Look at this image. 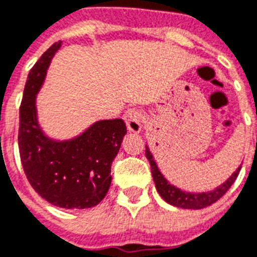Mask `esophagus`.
I'll list each match as a JSON object with an SVG mask.
<instances>
[{"instance_id":"1","label":"esophagus","mask_w":257,"mask_h":257,"mask_svg":"<svg viewBox=\"0 0 257 257\" xmlns=\"http://www.w3.org/2000/svg\"><path fill=\"white\" fill-rule=\"evenodd\" d=\"M124 120L131 132L137 133L142 131L143 114L140 110H137V109H129V110L125 111Z\"/></svg>"}]
</instances>
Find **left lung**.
Returning a JSON list of instances; mask_svg holds the SVG:
<instances>
[{
    "mask_svg": "<svg viewBox=\"0 0 257 257\" xmlns=\"http://www.w3.org/2000/svg\"><path fill=\"white\" fill-rule=\"evenodd\" d=\"M146 156L151 164L152 178H154L155 186H156V190L160 194V197L172 206L182 207V209H203V207L210 206L211 203L217 202L230 189V186L234 183L238 172H240V167H238L236 171L233 172V175L229 178L228 181L224 182L222 185L218 186L217 189L211 190V191H207V193H186L175 186H172L162 175V172L159 171V168L155 163L148 147H146Z\"/></svg>",
    "mask_w": 257,
    "mask_h": 257,
    "instance_id": "1",
    "label": "left lung"
}]
</instances>
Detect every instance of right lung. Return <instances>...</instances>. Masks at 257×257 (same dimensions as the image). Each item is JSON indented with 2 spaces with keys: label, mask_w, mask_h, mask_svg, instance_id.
<instances>
[{
  "label": "right lung",
  "mask_w": 257,
  "mask_h": 257,
  "mask_svg": "<svg viewBox=\"0 0 257 257\" xmlns=\"http://www.w3.org/2000/svg\"><path fill=\"white\" fill-rule=\"evenodd\" d=\"M62 42L52 44L31 68L20 106L19 151L27 179L42 198L63 209L101 202L110 187V168L126 133L121 118L97 121L81 136L54 142L37 124L36 94Z\"/></svg>",
  "instance_id": "obj_1"
}]
</instances>
